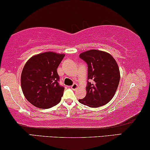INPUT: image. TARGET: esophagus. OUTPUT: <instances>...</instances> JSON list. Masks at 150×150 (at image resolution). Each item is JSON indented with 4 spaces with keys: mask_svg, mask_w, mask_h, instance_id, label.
Listing matches in <instances>:
<instances>
[{
    "mask_svg": "<svg viewBox=\"0 0 150 150\" xmlns=\"http://www.w3.org/2000/svg\"><path fill=\"white\" fill-rule=\"evenodd\" d=\"M79 88V86H78V85H77V83H74L73 85H72V86H71V88L73 90H76L77 89V88Z\"/></svg>",
    "mask_w": 150,
    "mask_h": 150,
    "instance_id": "esophagus-1",
    "label": "esophagus"
}]
</instances>
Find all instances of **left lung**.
I'll return each mask as SVG.
<instances>
[{
  "label": "left lung",
  "instance_id": "left-lung-1",
  "mask_svg": "<svg viewBox=\"0 0 150 150\" xmlns=\"http://www.w3.org/2000/svg\"><path fill=\"white\" fill-rule=\"evenodd\" d=\"M79 56L88 64V79L92 82H88L86 97L79 101L91 108L106 104L114 97L120 83L117 62L110 53L99 50H88Z\"/></svg>",
  "mask_w": 150,
  "mask_h": 150
}]
</instances>
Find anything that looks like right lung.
Segmentation results:
<instances>
[{
  "instance_id": "obj_1",
  "label": "right lung",
  "mask_w": 150,
  "mask_h": 150,
  "mask_svg": "<svg viewBox=\"0 0 150 150\" xmlns=\"http://www.w3.org/2000/svg\"><path fill=\"white\" fill-rule=\"evenodd\" d=\"M63 53L47 51L35 55L24 65L21 86L25 99L37 108L47 109L60 102L64 88L58 83L57 69Z\"/></svg>"
}]
</instances>
